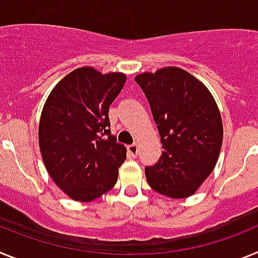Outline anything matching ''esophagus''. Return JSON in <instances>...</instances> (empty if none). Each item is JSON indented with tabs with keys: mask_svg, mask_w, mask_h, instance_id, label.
Segmentation results:
<instances>
[{
	"mask_svg": "<svg viewBox=\"0 0 258 258\" xmlns=\"http://www.w3.org/2000/svg\"><path fill=\"white\" fill-rule=\"evenodd\" d=\"M138 152H140V150H138V145L133 143V145L127 146V154L131 155L132 157L138 156Z\"/></svg>",
	"mask_w": 258,
	"mask_h": 258,
	"instance_id": "esophagus-1",
	"label": "esophagus"
}]
</instances>
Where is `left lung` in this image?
<instances>
[{
  "instance_id": "1",
  "label": "left lung",
  "mask_w": 258,
  "mask_h": 258,
  "mask_svg": "<svg viewBox=\"0 0 258 258\" xmlns=\"http://www.w3.org/2000/svg\"><path fill=\"white\" fill-rule=\"evenodd\" d=\"M149 101L163 145L156 164L146 166L157 192L182 199L208 178L222 145V120L208 89L177 67L136 77Z\"/></svg>"
}]
</instances>
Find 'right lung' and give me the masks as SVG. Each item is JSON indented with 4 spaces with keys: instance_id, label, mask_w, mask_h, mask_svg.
I'll list each match as a JSON object with an SVG mask.
<instances>
[{
    "instance_id": "obj_1",
    "label": "right lung",
    "mask_w": 258,
    "mask_h": 258,
    "mask_svg": "<svg viewBox=\"0 0 258 258\" xmlns=\"http://www.w3.org/2000/svg\"><path fill=\"white\" fill-rule=\"evenodd\" d=\"M125 79L81 67L56 84L42 109L38 141L45 166L56 186L77 202H92L111 190L126 159L108 117Z\"/></svg>"
}]
</instances>
